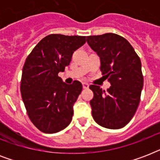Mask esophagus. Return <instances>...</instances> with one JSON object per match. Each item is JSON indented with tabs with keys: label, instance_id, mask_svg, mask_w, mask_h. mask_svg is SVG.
<instances>
[{
	"label": "esophagus",
	"instance_id": "34e87169",
	"mask_svg": "<svg viewBox=\"0 0 160 160\" xmlns=\"http://www.w3.org/2000/svg\"><path fill=\"white\" fill-rule=\"evenodd\" d=\"M83 88L84 89H88L89 88V84H87V83H83Z\"/></svg>",
	"mask_w": 160,
	"mask_h": 160
}]
</instances>
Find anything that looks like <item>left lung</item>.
I'll list each match as a JSON object with an SVG mask.
<instances>
[{"mask_svg":"<svg viewBox=\"0 0 160 160\" xmlns=\"http://www.w3.org/2000/svg\"><path fill=\"white\" fill-rule=\"evenodd\" d=\"M88 45L100 59L102 75L111 86L106 91L91 85L92 116L107 129L123 128L129 123L139 106L144 77L141 61L129 42L114 33L86 37Z\"/></svg>","mask_w":160,"mask_h":160,"instance_id":"8db88e82","label":"left lung"}]
</instances>
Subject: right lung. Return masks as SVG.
Segmentation results:
<instances>
[{
	"label": "right lung",
	"instance_id": "1",
	"mask_svg": "<svg viewBox=\"0 0 160 160\" xmlns=\"http://www.w3.org/2000/svg\"><path fill=\"white\" fill-rule=\"evenodd\" d=\"M85 43V36L51 34L27 56L22 70L21 97L34 125L46 134L62 130L72 119L73 105L82 90L75 80L67 85L58 76L70 65L73 53Z\"/></svg>",
	"mask_w": 160,
	"mask_h": 160
}]
</instances>
